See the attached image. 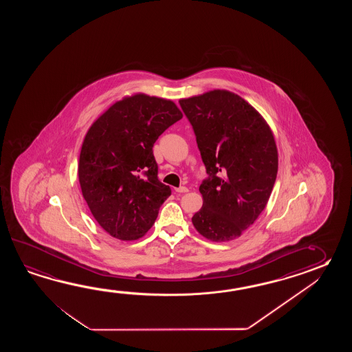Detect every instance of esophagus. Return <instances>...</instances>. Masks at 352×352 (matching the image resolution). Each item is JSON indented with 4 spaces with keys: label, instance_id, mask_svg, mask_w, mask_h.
Here are the masks:
<instances>
[{
    "label": "esophagus",
    "instance_id": "34e87169",
    "mask_svg": "<svg viewBox=\"0 0 352 352\" xmlns=\"http://www.w3.org/2000/svg\"><path fill=\"white\" fill-rule=\"evenodd\" d=\"M188 191V188L186 186H179L176 188V192H179V194H185Z\"/></svg>",
    "mask_w": 352,
    "mask_h": 352
}]
</instances>
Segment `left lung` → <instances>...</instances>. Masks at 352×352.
<instances>
[{
  "label": "left lung",
  "mask_w": 352,
  "mask_h": 352,
  "mask_svg": "<svg viewBox=\"0 0 352 352\" xmlns=\"http://www.w3.org/2000/svg\"><path fill=\"white\" fill-rule=\"evenodd\" d=\"M208 177L195 229L212 241L235 239L261 215L277 179L278 152L262 116L228 90L181 99Z\"/></svg>",
  "instance_id": "1"
}]
</instances>
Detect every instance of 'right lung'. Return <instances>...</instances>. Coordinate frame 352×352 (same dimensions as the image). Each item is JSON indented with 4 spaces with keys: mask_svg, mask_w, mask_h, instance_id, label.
Segmentation results:
<instances>
[{
    "mask_svg": "<svg viewBox=\"0 0 352 352\" xmlns=\"http://www.w3.org/2000/svg\"><path fill=\"white\" fill-rule=\"evenodd\" d=\"M182 118L162 98H124L98 118L84 138L78 176L98 224L120 240L148 232L171 188L157 177L153 144Z\"/></svg>",
    "mask_w": 352,
    "mask_h": 352,
    "instance_id": "1",
    "label": "right lung"
}]
</instances>
